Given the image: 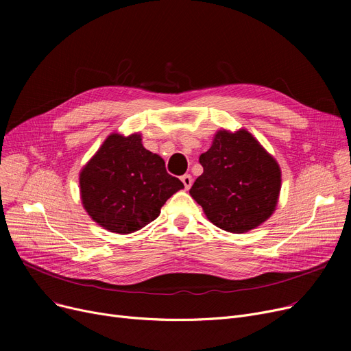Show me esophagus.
Segmentation results:
<instances>
[{
    "mask_svg": "<svg viewBox=\"0 0 351 351\" xmlns=\"http://www.w3.org/2000/svg\"><path fill=\"white\" fill-rule=\"evenodd\" d=\"M180 179H182V182H183V185H185V188H186V189H189V188L192 186V183H193V179H192V176H191V175H188V173H186V175H183V176H182Z\"/></svg>",
    "mask_w": 351,
    "mask_h": 351,
    "instance_id": "1",
    "label": "esophagus"
}]
</instances>
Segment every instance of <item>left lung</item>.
I'll return each mask as SVG.
<instances>
[{"label": "left lung", "mask_w": 351, "mask_h": 351, "mask_svg": "<svg viewBox=\"0 0 351 351\" xmlns=\"http://www.w3.org/2000/svg\"><path fill=\"white\" fill-rule=\"evenodd\" d=\"M189 193L210 222L230 233L249 232L271 216L282 185L279 163L246 129H222L208 152Z\"/></svg>", "instance_id": "left-lung-1"}]
</instances>
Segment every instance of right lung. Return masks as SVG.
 Masks as SVG:
<instances>
[{"label": "right lung", "mask_w": 351, "mask_h": 351, "mask_svg": "<svg viewBox=\"0 0 351 351\" xmlns=\"http://www.w3.org/2000/svg\"><path fill=\"white\" fill-rule=\"evenodd\" d=\"M183 183L163 159L145 149L139 134H110L80 173L81 200L98 225L132 233L155 220Z\"/></svg>", "instance_id": "add662e5"}]
</instances>
